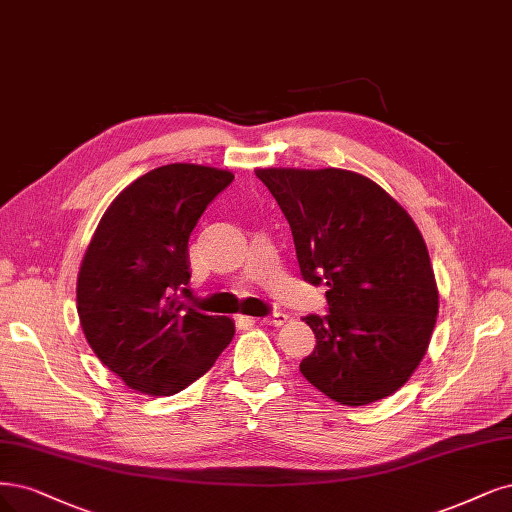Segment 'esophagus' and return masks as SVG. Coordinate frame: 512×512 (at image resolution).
Listing matches in <instances>:
<instances>
[{
    "mask_svg": "<svg viewBox=\"0 0 512 512\" xmlns=\"http://www.w3.org/2000/svg\"><path fill=\"white\" fill-rule=\"evenodd\" d=\"M288 322V315L286 313H271L269 317H262L260 324H267V326H284Z\"/></svg>",
    "mask_w": 512,
    "mask_h": 512,
    "instance_id": "34e87169",
    "label": "esophagus"
}]
</instances>
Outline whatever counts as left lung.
<instances>
[{
    "instance_id": "1",
    "label": "left lung",
    "mask_w": 512,
    "mask_h": 512,
    "mask_svg": "<svg viewBox=\"0 0 512 512\" xmlns=\"http://www.w3.org/2000/svg\"><path fill=\"white\" fill-rule=\"evenodd\" d=\"M292 228L298 267L326 284L328 315L303 320L315 349L303 377L334 402L362 407L409 381L438 315L426 241L373 180L347 169H256Z\"/></svg>"
}]
</instances>
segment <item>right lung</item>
<instances>
[{
  "mask_svg": "<svg viewBox=\"0 0 512 512\" xmlns=\"http://www.w3.org/2000/svg\"><path fill=\"white\" fill-rule=\"evenodd\" d=\"M231 171L173 163L148 171L105 209L78 273V317L95 356L131 390L171 396L233 341L231 317L182 303L188 239Z\"/></svg>",
  "mask_w": 512,
  "mask_h": 512,
  "instance_id": "right-lung-1",
  "label": "right lung"
}]
</instances>
